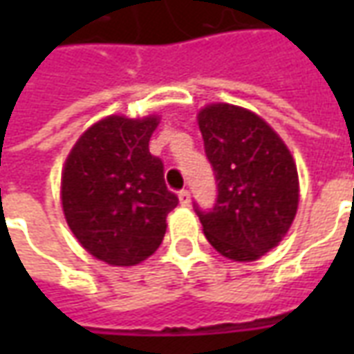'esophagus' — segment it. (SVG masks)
<instances>
[{
  "label": "esophagus",
  "instance_id": "obj_1",
  "mask_svg": "<svg viewBox=\"0 0 354 354\" xmlns=\"http://www.w3.org/2000/svg\"><path fill=\"white\" fill-rule=\"evenodd\" d=\"M178 199H180V205L182 207H189V203H192V195L187 189H182V192L178 193Z\"/></svg>",
  "mask_w": 354,
  "mask_h": 354
}]
</instances>
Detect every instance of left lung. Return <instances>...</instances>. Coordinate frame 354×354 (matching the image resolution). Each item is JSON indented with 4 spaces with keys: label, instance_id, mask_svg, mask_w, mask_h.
Listing matches in <instances>:
<instances>
[{
    "label": "left lung",
    "instance_id": "8db88e82",
    "mask_svg": "<svg viewBox=\"0 0 354 354\" xmlns=\"http://www.w3.org/2000/svg\"><path fill=\"white\" fill-rule=\"evenodd\" d=\"M199 129L218 185L210 210L193 205L205 237L230 260H258L294 222L296 162L281 136L245 108L207 106L199 111Z\"/></svg>",
    "mask_w": 354,
    "mask_h": 354
}]
</instances>
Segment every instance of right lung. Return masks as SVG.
Wrapping results in <instances>:
<instances>
[{
	"instance_id": "right-lung-1",
	"label": "right lung",
	"mask_w": 354,
	"mask_h": 354,
	"mask_svg": "<svg viewBox=\"0 0 354 354\" xmlns=\"http://www.w3.org/2000/svg\"><path fill=\"white\" fill-rule=\"evenodd\" d=\"M157 117L109 115L83 132L62 170V208L81 246L109 266H136L159 248L178 197L149 153Z\"/></svg>"
}]
</instances>
